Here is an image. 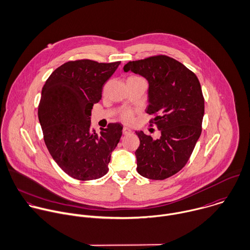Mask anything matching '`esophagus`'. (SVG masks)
I'll list each match as a JSON object with an SVG mask.
<instances>
[{
    "label": "esophagus",
    "instance_id": "1",
    "mask_svg": "<svg viewBox=\"0 0 250 250\" xmlns=\"http://www.w3.org/2000/svg\"><path fill=\"white\" fill-rule=\"evenodd\" d=\"M131 129L129 128V127H127V126H125L124 128H123V133L125 134V135H127V134H130L131 133Z\"/></svg>",
    "mask_w": 250,
    "mask_h": 250
}]
</instances>
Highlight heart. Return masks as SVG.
Instances as JSON below:
<instances>
[{
  "label": "heart",
  "mask_w": 250,
  "mask_h": 250,
  "mask_svg": "<svg viewBox=\"0 0 250 250\" xmlns=\"http://www.w3.org/2000/svg\"><path fill=\"white\" fill-rule=\"evenodd\" d=\"M131 78H137V77H131ZM122 118H123V120L124 121H125V122H130V121H132V114L130 113V112H125L124 114H123V116H122Z\"/></svg>",
  "instance_id": "heart-1"
}]
</instances>
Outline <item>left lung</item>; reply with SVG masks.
I'll use <instances>...</instances> for the list:
<instances>
[{
    "label": "left lung",
    "instance_id": "8db88e82",
    "mask_svg": "<svg viewBox=\"0 0 250 250\" xmlns=\"http://www.w3.org/2000/svg\"><path fill=\"white\" fill-rule=\"evenodd\" d=\"M124 71L148 81L150 123L161 131L159 139L135 131L140 145L135 151L137 171L143 177L164 180L181 170L202 133L205 99L197 76L167 55L129 61Z\"/></svg>",
    "mask_w": 250,
    "mask_h": 250
}]
</instances>
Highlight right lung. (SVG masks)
Here are the masks:
<instances>
[{
    "mask_svg": "<svg viewBox=\"0 0 250 250\" xmlns=\"http://www.w3.org/2000/svg\"><path fill=\"white\" fill-rule=\"evenodd\" d=\"M120 64L69 61L52 72L42 89L38 116L44 143L59 167L75 179H98L108 172L123 125L109 124L97 133L90 129V116Z\"/></svg>",
    "mask_w": 250,
    "mask_h": 250,
    "instance_id": "obj_1",
    "label": "right lung"
}]
</instances>
